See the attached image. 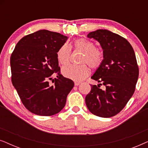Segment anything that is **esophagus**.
I'll return each instance as SVG.
<instances>
[{
  "label": "esophagus",
  "instance_id": "obj_1",
  "mask_svg": "<svg viewBox=\"0 0 148 148\" xmlns=\"http://www.w3.org/2000/svg\"><path fill=\"white\" fill-rule=\"evenodd\" d=\"M81 84V82H75V86H79Z\"/></svg>",
  "mask_w": 148,
  "mask_h": 148
}]
</instances>
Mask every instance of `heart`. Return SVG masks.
<instances>
[{
	"label": "heart",
	"instance_id": "obj_1",
	"mask_svg": "<svg viewBox=\"0 0 148 148\" xmlns=\"http://www.w3.org/2000/svg\"><path fill=\"white\" fill-rule=\"evenodd\" d=\"M73 48L75 51L84 54L81 62L88 64L93 69H98L104 60V54L96 48L94 42L86 38H79L74 42ZM71 48L67 44H64L57 52V59L62 65L69 63ZM62 73L66 77L74 81H82L90 74V69L86 64L79 66L68 65L64 66Z\"/></svg>",
	"mask_w": 148,
	"mask_h": 148
}]
</instances>
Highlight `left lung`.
Segmentation results:
<instances>
[{"label": "left lung", "mask_w": 148, "mask_h": 148, "mask_svg": "<svg viewBox=\"0 0 148 148\" xmlns=\"http://www.w3.org/2000/svg\"><path fill=\"white\" fill-rule=\"evenodd\" d=\"M88 37L100 44L104 60L92 77L100 84L91 85L86 106L98 116H114L124 108L135 92L139 77L135 52L125 38L107 29L90 32ZM102 84L106 87L104 90L99 88Z\"/></svg>", "instance_id": "8db88e82"}]
</instances>
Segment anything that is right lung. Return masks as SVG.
I'll return each mask as SVG.
<instances>
[{"label": "right lung", "instance_id": "obj_1", "mask_svg": "<svg viewBox=\"0 0 148 148\" xmlns=\"http://www.w3.org/2000/svg\"><path fill=\"white\" fill-rule=\"evenodd\" d=\"M67 39L59 33L39 30L21 38L11 54L12 84L34 114L52 116L65 106L74 82L60 74L57 52ZM54 73L57 77L52 80Z\"/></svg>", "mask_w": 148, "mask_h": 148}]
</instances>
